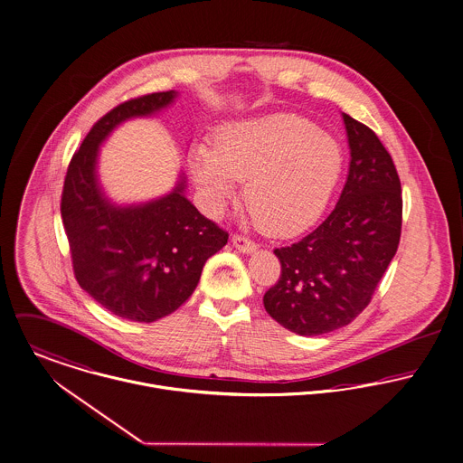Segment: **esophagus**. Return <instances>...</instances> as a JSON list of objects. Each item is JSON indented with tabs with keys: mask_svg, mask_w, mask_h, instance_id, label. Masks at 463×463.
<instances>
[{
	"mask_svg": "<svg viewBox=\"0 0 463 463\" xmlns=\"http://www.w3.org/2000/svg\"><path fill=\"white\" fill-rule=\"evenodd\" d=\"M232 244L235 246V250H239V251H242V253H253V251L257 250L255 242L250 241V239L244 237V235H233V237H232Z\"/></svg>",
	"mask_w": 463,
	"mask_h": 463,
	"instance_id": "obj_1",
	"label": "esophagus"
}]
</instances>
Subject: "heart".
<instances>
[{
	"label": "heart",
	"instance_id": "obj_1",
	"mask_svg": "<svg viewBox=\"0 0 463 463\" xmlns=\"http://www.w3.org/2000/svg\"><path fill=\"white\" fill-rule=\"evenodd\" d=\"M343 166L341 144L291 113L224 124L212 147L199 144L190 156L194 183L215 208L235 195V181H246L250 215L275 237L300 233L317 221Z\"/></svg>",
	"mask_w": 463,
	"mask_h": 463
}]
</instances>
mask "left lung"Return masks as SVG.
Listing matches in <instances>:
<instances>
[{
	"mask_svg": "<svg viewBox=\"0 0 463 463\" xmlns=\"http://www.w3.org/2000/svg\"><path fill=\"white\" fill-rule=\"evenodd\" d=\"M348 177L330 215L302 241L277 248L279 282L264 295L268 314L300 335L354 321L397 253L402 226L401 179L377 135L343 113Z\"/></svg>",
	"mask_w": 463,
	"mask_h": 463,
	"instance_id": "obj_1",
	"label": "left lung"
}]
</instances>
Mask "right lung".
Segmentation results:
<instances>
[{
    "label": "right lung",
    "instance_id": "add662e5",
    "mask_svg": "<svg viewBox=\"0 0 463 463\" xmlns=\"http://www.w3.org/2000/svg\"><path fill=\"white\" fill-rule=\"evenodd\" d=\"M177 91L128 100L104 115L73 155L62 188L61 215L79 286L111 314L153 323L181 307L197 288L204 262L228 233L184 197L186 181L142 204H115L100 188L99 149L122 122L151 117Z\"/></svg>",
    "mask_w": 463,
    "mask_h": 463
}]
</instances>
